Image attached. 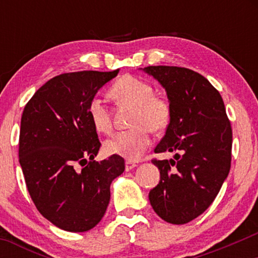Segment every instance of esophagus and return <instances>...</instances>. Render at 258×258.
Here are the masks:
<instances>
[{"label": "esophagus", "instance_id": "1", "mask_svg": "<svg viewBox=\"0 0 258 258\" xmlns=\"http://www.w3.org/2000/svg\"><path fill=\"white\" fill-rule=\"evenodd\" d=\"M135 167H136V163H134V162H132V161H126L125 162V170L126 171H130L132 169H134Z\"/></svg>", "mask_w": 258, "mask_h": 258}]
</instances>
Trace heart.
<instances>
[{
  "mask_svg": "<svg viewBox=\"0 0 258 258\" xmlns=\"http://www.w3.org/2000/svg\"><path fill=\"white\" fill-rule=\"evenodd\" d=\"M111 93L119 104L134 109L130 118L134 128L111 135L104 142V150L110 155L136 160L150 146V130L161 133L167 129L171 118V105L165 97L155 95L153 84L132 75L116 81ZM88 111L97 132L108 133L111 129L110 114L102 98H91Z\"/></svg>",
  "mask_w": 258,
  "mask_h": 258,
  "instance_id": "b5f03b06",
  "label": "heart"
}]
</instances>
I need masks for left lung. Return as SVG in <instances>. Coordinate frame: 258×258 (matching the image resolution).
I'll use <instances>...</instances> for the list:
<instances>
[{
    "label": "left lung",
    "instance_id": "1",
    "mask_svg": "<svg viewBox=\"0 0 258 258\" xmlns=\"http://www.w3.org/2000/svg\"><path fill=\"white\" fill-rule=\"evenodd\" d=\"M143 72L161 83L171 105L170 123L155 153H175L169 161L153 160L161 177L149 201L162 220L185 224L209 208L228 177L230 121L220 93L201 74L169 66Z\"/></svg>",
    "mask_w": 258,
    "mask_h": 258
}]
</instances>
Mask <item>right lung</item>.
<instances>
[{"label":"right lung","instance_id":"obj_1","mask_svg":"<svg viewBox=\"0 0 258 258\" xmlns=\"http://www.w3.org/2000/svg\"><path fill=\"white\" fill-rule=\"evenodd\" d=\"M118 72L61 74L24 107L19 157L28 191L42 216L66 231H88L102 220L111 182L124 171L119 155L94 161L101 142L88 111Z\"/></svg>","mask_w":258,"mask_h":258}]
</instances>
